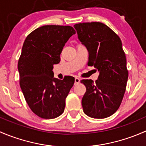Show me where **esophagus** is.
<instances>
[{"instance_id": "1", "label": "esophagus", "mask_w": 146, "mask_h": 146, "mask_svg": "<svg viewBox=\"0 0 146 146\" xmlns=\"http://www.w3.org/2000/svg\"><path fill=\"white\" fill-rule=\"evenodd\" d=\"M80 79L78 78H75V84H78L79 82H80Z\"/></svg>"}]
</instances>
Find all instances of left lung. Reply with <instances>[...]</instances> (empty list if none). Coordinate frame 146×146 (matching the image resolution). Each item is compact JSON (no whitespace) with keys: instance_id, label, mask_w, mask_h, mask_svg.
Returning a JSON list of instances; mask_svg holds the SVG:
<instances>
[{"instance_id":"1","label":"left lung","mask_w":146,"mask_h":146,"mask_svg":"<svg viewBox=\"0 0 146 146\" xmlns=\"http://www.w3.org/2000/svg\"><path fill=\"white\" fill-rule=\"evenodd\" d=\"M74 27L89 53L88 65L100 73L95 82L90 79L80 81L86 87L82 99L83 111L92 118H107L119 109L129 76L121 41L102 23H79Z\"/></svg>"}]
</instances>
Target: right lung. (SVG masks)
Wrapping results in <instances>:
<instances>
[{"label":"right lung","mask_w":146,"mask_h":146,"mask_svg":"<svg viewBox=\"0 0 146 146\" xmlns=\"http://www.w3.org/2000/svg\"><path fill=\"white\" fill-rule=\"evenodd\" d=\"M75 34L70 26L44 25L31 32L23 44L17 65L20 85L29 108L41 118L54 119L64 112L75 78L59 80L52 70L61 61L65 44Z\"/></svg>","instance_id":"obj_1"}]
</instances>
